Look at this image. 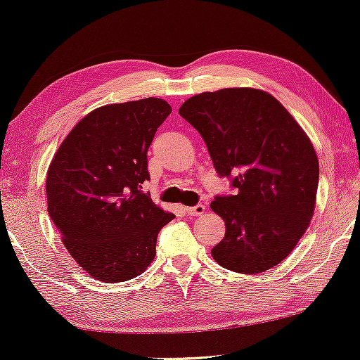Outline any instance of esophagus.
I'll return each mask as SVG.
<instances>
[{"mask_svg": "<svg viewBox=\"0 0 360 360\" xmlns=\"http://www.w3.org/2000/svg\"><path fill=\"white\" fill-rule=\"evenodd\" d=\"M205 207L202 204H198V205H193V207H185V212L188 215H201L204 214Z\"/></svg>", "mask_w": 360, "mask_h": 360, "instance_id": "34e87169", "label": "esophagus"}]
</instances>
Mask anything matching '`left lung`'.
Segmentation results:
<instances>
[{"instance_id":"1","label":"left lung","mask_w":360,"mask_h":360,"mask_svg":"<svg viewBox=\"0 0 360 360\" xmlns=\"http://www.w3.org/2000/svg\"><path fill=\"white\" fill-rule=\"evenodd\" d=\"M179 113L236 190L210 204L226 225L214 260L243 274L279 264L314 214L319 162L308 135L273 96L250 87L198 94Z\"/></svg>"}]
</instances>
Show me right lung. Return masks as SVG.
Here are the masks:
<instances>
[{"label": "right lung", "mask_w": 360, "mask_h": 360, "mask_svg": "<svg viewBox=\"0 0 360 360\" xmlns=\"http://www.w3.org/2000/svg\"><path fill=\"white\" fill-rule=\"evenodd\" d=\"M170 111L155 97L94 110L62 141L47 170V212L63 245L107 284L143 273L159 231L175 219L141 191L150 180L148 148Z\"/></svg>", "instance_id": "1"}]
</instances>
